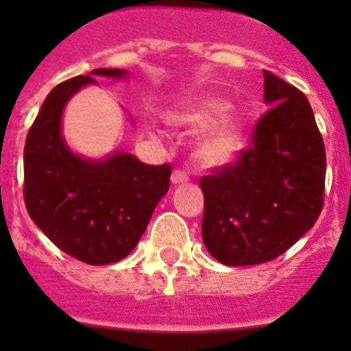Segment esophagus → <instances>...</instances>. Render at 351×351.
<instances>
[{
	"label": "esophagus",
	"mask_w": 351,
	"mask_h": 351,
	"mask_svg": "<svg viewBox=\"0 0 351 351\" xmlns=\"http://www.w3.org/2000/svg\"><path fill=\"white\" fill-rule=\"evenodd\" d=\"M170 181H172V184H182V182H188V176L182 170H173Z\"/></svg>",
	"instance_id": "obj_1"
}]
</instances>
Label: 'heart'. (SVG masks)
<instances>
[{"label":"heart","instance_id":"1","mask_svg":"<svg viewBox=\"0 0 351 351\" xmlns=\"http://www.w3.org/2000/svg\"><path fill=\"white\" fill-rule=\"evenodd\" d=\"M172 123L186 132L204 128L195 142V161L204 169L230 165L246 144V121L243 114L228 108L221 98H202L182 105Z\"/></svg>","mask_w":351,"mask_h":351}]
</instances>
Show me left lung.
Returning <instances> with one entry per match:
<instances>
[{"mask_svg": "<svg viewBox=\"0 0 351 351\" xmlns=\"http://www.w3.org/2000/svg\"><path fill=\"white\" fill-rule=\"evenodd\" d=\"M269 110L253 147L200 179L202 239L223 265H256L283 255L324 207L325 145L308 98L263 70Z\"/></svg>", "mask_w": 351, "mask_h": 351, "instance_id": "left-lung-1", "label": "left lung"}]
</instances>
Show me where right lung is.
<instances>
[{"label":"right lung","mask_w":351,"mask_h":351,"mask_svg":"<svg viewBox=\"0 0 351 351\" xmlns=\"http://www.w3.org/2000/svg\"><path fill=\"white\" fill-rule=\"evenodd\" d=\"M95 75L125 79L126 70L96 68L47 95L24 145V202L31 219L66 255L107 265L132 253L163 195L172 167L145 165L130 153L104 160L75 154L61 135L64 105Z\"/></svg>","instance_id":"obj_1"}]
</instances>
